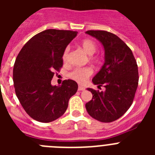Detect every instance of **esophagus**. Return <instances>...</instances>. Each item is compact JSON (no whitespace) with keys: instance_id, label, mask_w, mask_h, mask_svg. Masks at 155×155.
I'll list each match as a JSON object with an SVG mask.
<instances>
[{"instance_id":"1","label":"esophagus","mask_w":155,"mask_h":155,"mask_svg":"<svg viewBox=\"0 0 155 155\" xmlns=\"http://www.w3.org/2000/svg\"><path fill=\"white\" fill-rule=\"evenodd\" d=\"M84 89H85V87H83V86L79 85V87H78V91H84Z\"/></svg>"}]
</instances>
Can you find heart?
Instances as JSON below:
<instances>
[{"label":"heart","instance_id":"b5f03b06","mask_svg":"<svg viewBox=\"0 0 155 155\" xmlns=\"http://www.w3.org/2000/svg\"><path fill=\"white\" fill-rule=\"evenodd\" d=\"M82 48L84 49V51L89 54V55H92L93 53H95L97 50V44L91 39H85L84 40H82L81 42ZM71 48L70 46H67L64 49V52L62 54V60L64 63H68V59H69V53ZM90 60L94 63H99L102 60L101 57L98 55L91 56L90 57ZM93 73V71L91 68L89 67H84V68H75L74 71H72L71 73L69 74V77L72 80L75 81L78 83L80 84H83L85 81L87 80Z\"/></svg>","mask_w":155,"mask_h":155}]
</instances>
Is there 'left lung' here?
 Listing matches in <instances>:
<instances>
[{
    "instance_id": "left-lung-1",
    "label": "left lung",
    "mask_w": 155,
    "mask_h": 155,
    "mask_svg": "<svg viewBox=\"0 0 155 155\" xmlns=\"http://www.w3.org/2000/svg\"><path fill=\"white\" fill-rule=\"evenodd\" d=\"M105 49V64L92 82L105 91L87 88L92 99L85 105L88 114L95 120L110 123L120 118L134 102L138 86V68L132 51L124 41L109 31L88 30Z\"/></svg>"
}]
</instances>
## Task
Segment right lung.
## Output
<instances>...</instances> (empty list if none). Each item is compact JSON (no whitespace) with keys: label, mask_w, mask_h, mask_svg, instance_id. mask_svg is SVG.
Listing matches in <instances>:
<instances>
[{"label":"right lung","mask_w":155,"mask_h":155,"mask_svg":"<svg viewBox=\"0 0 155 155\" xmlns=\"http://www.w3.org/2000/svg\"><path fill=\"white\" fill-rule=\"evenodd\" d=\"M78 31L46 29L36 34L18 54L13 69L16 95L27 114L36 121L50 123L64 115L78 91L73 80L53 86L54 71L63 67L62 54Z\"/></svg>","instance_id":"obj_1"}]
</instances>
